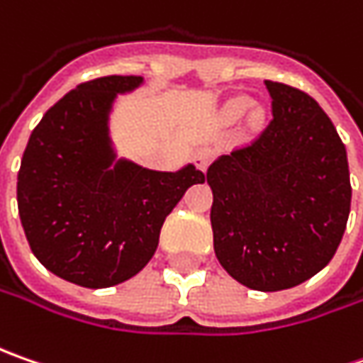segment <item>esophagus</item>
Listing matches in <instances>:
<instances>
[{
    "label": "esophagus",
    "instance_id": "obj_1",
    "mask_svg": "<svg viewBox=\"0 0 363 363\" xmlns=\"http://www.w3.org/2000/svg\"><path fill=\"white\" fill-rule=\"evenodd\" d=\"M212 157H214V153L210 151V149H198L196 153H194V161H196V165L202 169V172H206L208 169V165H210V161H212Z\"/></svg>",
    "mask_w": 363,
    "mask_h": 363
}]
</instances>
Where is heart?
<instances>
[{"instance_id":"heart-1","label":"heart","mask_w":363,"mask_h":363,"mask_svg":"<svg viewBox=\"0 0 363 363\" xmlns=\"http://www.w3.org/2000/svg\"><path fill=\"white\" fill-rule=\"evenodd\" d=\"M246 113H248V123H250L252 127H257L258 129V127L264 125V121H267L264 108H262V106L252 105V101H250L248 96H244V94H240V96H232L230 101L224 105V108H222L224 119L230 121V123L242 119Z\"/></svg>"}]
</instances>
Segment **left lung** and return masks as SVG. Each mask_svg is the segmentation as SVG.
<instances>
[{
    "mask_svg": "<svg viewBox=\"0 0 363 363\" xmlns=\"http://www.w3.org/2000/svg\"><path fill=\"white\" fill-rule=\"evenodd\" d=\"M271 125L252 145L220 155L206 179L224 271L255 291L291 289L325 269L342 242L352 184L333 123L307 92L264 80Z\"/></svg>",
    "mask_w": 363,
    "mask_h": 363,
    "instance_id": "left-lung-1",
    "label": "left lung"
}]
</instances>
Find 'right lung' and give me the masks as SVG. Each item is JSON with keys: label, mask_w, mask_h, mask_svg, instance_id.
I'll return each instance as SVG.
<instances>
[{"label": "right lung", "mask_w": 363, "mask_h": 363, "mask_svg": "<svg viewBox=\"0 0 363 363\" xmlns=\"http://www.w3.org/2000/svg\"><path fill=\"white\" fill-rule=\"evenodd\" d=\"M143 77L78 84L46 111L21 157L18 210L34 257L56 277L86 289L119 285L157 250L167 214L206 175L196 165L147 169L119 160L108 135L119 94Z\"/></svg>", "instance_id": "1"}]
</instances>
